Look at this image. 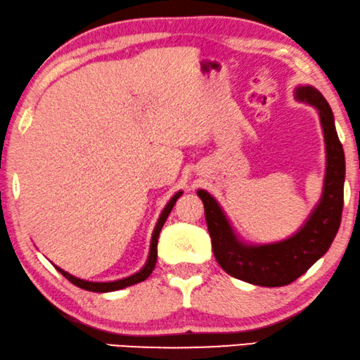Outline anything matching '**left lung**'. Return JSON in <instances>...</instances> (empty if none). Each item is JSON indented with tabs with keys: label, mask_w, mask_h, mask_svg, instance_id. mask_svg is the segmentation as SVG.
Returning a JSON list of instances; mask_svg holds the SVG:
<instances>
[{
	"label": "left lung",
	"mask_w": 360,
	"mask_h": 360,
	"mask_svg": "<svg viewBox=\"0 0 360 360\" xmlns=\"http://www.w3.org/2000/svg\"><path fill=\"white\" fill-rule=\"evenodd\" d=\"M293 94L298 103L316 109L326 151L321 197L300 229L281 241H245L238 236L219 200L210 192L197 191L204 202L207 229L217 262L226 274L252 285L282 287L298 279L330 250L341 225L346 160L333 110L320 91L310 84L297 86Z\"/></svg>",
	"instance_id": "left-lung-1"
}]
</instances>
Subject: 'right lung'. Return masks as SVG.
<instances>
[{
    "label": "right lung",
    "instance_id": "1",
    "mask_svg": "<svg viewBox=\"0 0 360 360\" xmlns=\"http://www.w3.org/2000/svg\"><path fill=\"white\" fill-rule=\"evenodd\" d=\"M182 195V191H178L176 194L171 197L168 200V204L165 205L163 212H161L160 217H158V221H156L155 225V230L151 233V241H150V252H148V257H146V262L145 266L141 267L140 271H136L135 274H131L129 277H124V279H117V281H109V282H93V281H84V279H79V277H75L73 274H70V272L63 271L62 267L55 266L57 267V271L62 274L63 277H67V279L75 283V285L83 288V290H89V292H99V293H104V292H115V290H120V288H125V287H130L134 285V283H139L141 281L148 279V276L153 272L155 269V264H156V256H158V250H156V246H158V236H160V231L163 229L166 219H168V215L171 214V210H173V207L176 204V200L179 199Z\"/></svg>",
    "mask_w": 360,
    "mask_h": 360
}]
</instances>
